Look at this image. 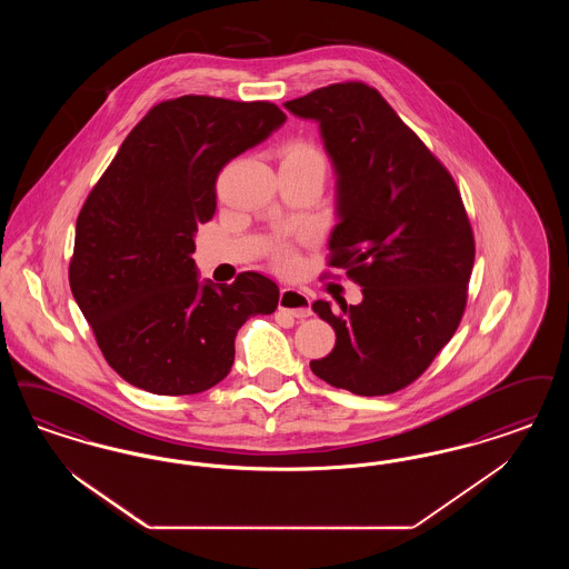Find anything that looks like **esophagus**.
I'll list each match as a JSON object with an SVG mask.
<instances>
[{
	"label": "esophagus",
	"instance_id": "obj_1",
	"mask_svg": "<svg viewBox=\"0 0 569 569\" xmlns=\"http://www.w3.org/2000/svg\"><path fill=\"white\" fill-rule=\"evenodd\" d=\"M279 309L290 313L292 318L305 319L311 316V300L309 296L296 288H283L279 295Z\"/></svg>",
	"mask_w": 569,
	"mask_h": 569
}]
</instances>
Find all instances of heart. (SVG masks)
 Returning <instances> with one entry per match:
<instances>
[{
  "label": "heart",
  "instance_id": "heart-1",
  "mask_svg": "<svg viewBox=\"0 0 569 569\" xmlns=\"http://www.w3.org/2000/svg\"><path fill=\"white\" fill-rule=\"evenodd\" d=\"M281 164H318L323 167V157L318 148L305 139H292L288 141L279 152ZM277 260L283 269L295 267V253L290 250H281L277 253Z\"/></svg>",
  "mask_w": 569,
  "mask_h": 569
}]
</instances>
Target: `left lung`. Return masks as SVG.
Here are the masks:
<instances>
[{
    "label": "left lung",
    "mask_w": 569,
    "mask_h": 569,
    "mask_svg": "<svg viewBox=\"0 0 569 569\" xmlns=\"http://www.w3.org/2000/svg\"><path fill=\"white\" fill-rule=\"evenodd\" d=\"M283 108L318 122L337 178L330 267L362 302L316 300L335 349L311 362L330 386L386 396L412 383L451 341L475 267V237L451 173L362 82L330 84Z\"/></svg>",
    "instance_id": "obj_1"
}]
</instances>
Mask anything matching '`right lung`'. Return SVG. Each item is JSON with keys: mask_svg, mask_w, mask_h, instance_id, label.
Instances as JSON below:
<instances>
[{"mask_svg": "<svg viewBox=\"0 0 569 569\" xmlns=\"http://www.w3.org/2000/svg\"><path fill=\"white\" fill-rule=\"evenodd\" d=\"M286 122L269 101L183 94L154 106L122 141L76 222L69 286L108 365L159 396L199 393L234 362L237 330L277 309L264 274L199 281V224L216 211L228 160Z\"/></svg>", "mask_w": 569, "mask_h": 569, "instance_id": "obj_1", "label": "right lung"}]
</instances>
